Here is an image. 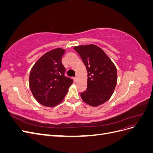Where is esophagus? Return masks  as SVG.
I'll return each instance as SVG.
<instances>
[{
    "instance_id": "34e87169",
    "label": "esophagus",
    "mask_w": 153,
    "mask_h": 153,
    "mask_svg": "<svg viewBox=\"0 0 153 153\" xmlns=\"http://www.w3.org/2000/svg\"><path fill=\"white\" fill-rule=\"evenodd\" d=\"M73 80H74V82H76V80H77V78H76V76H75V77H74V78H73Z\"/></svg>"
}]
</instances>
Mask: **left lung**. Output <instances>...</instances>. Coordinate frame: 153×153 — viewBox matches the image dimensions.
Wrapping results in <instances>:
<instances>
[{"mask_svg":"<svg viewBox=\"0 0 153 153\" xmlns=\"http://www.w3.org/2000/svg\"><path fill=\"white\" fill-rule=\"evenodd\" d=\"M80 55L87 71V90L82 92V100L92 106L107 101L117 84V69L104 51L95 45L73 48Z\"/></svg>","mask_w":153,"mask_h":153,"instance_id":"obj_1","label":"left lung"}]
</instances>
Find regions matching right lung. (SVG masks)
Listing matches in <instances>:
<instances>
[{
    "instance_id": "obj_1",
    "label": "right lung",
    "mask_w": 153,
    "mask_h": 153,
    "mask_svg": "<svg viewBox=\"0 0 153 153\" xmlns=\"http://www.w3.org/2000/svg\"><path fill=\"white\" fill-rule=\"evenodd\" d=\"M65 50L58 48L42 55L32 68L29 75V87L38 103L53 107L64 100L71 78L64 76L66 69L62 63Z\"/></svg>"
}]
</instances>
